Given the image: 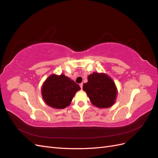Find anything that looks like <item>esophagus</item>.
Here are the masks:
<instances>
[{
	"label": "esophagus",
	"mask_w": 158,
	"mask_h": 158,
	"mask_svg": "<svg viewBox=\"0 0 158 158\" xmlns=\"http://www.w3.org/2000/svg\"><path fill=\"white\" fill-rule=\"evenodd\" d=\"M80 86L81 89H82V88H83V83H81V84H80Z\"/></svg>",
	"instance_id": "obj_1"
}]
</instances>
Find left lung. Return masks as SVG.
<instances>
[{
	"instance_id": "left-lung-1",
	"label": "left lung",
	"mask_w": 158,
	"mask_h": 158,
	"mask_svg": "<svg viewBox=\"0 0 158 158\" xmlns=\"http://www.w3.org/2000/svg\"><path fill=\"white\" fill-rule=\"evenodd\" d=\"M88 82L83 85L92 104L99 108H107L113 106L117 94L113 81L104 74L94 73L88 77Z\"/></svg>"
}]
</instances>
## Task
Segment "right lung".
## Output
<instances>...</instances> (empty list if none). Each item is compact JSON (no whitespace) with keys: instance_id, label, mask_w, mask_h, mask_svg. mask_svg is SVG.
Instances as JSON below:
<instances>
[{"instance_id":"1","label":"right lung","mask_w":158,"mask_h":158,"mask_svg":"<svg viewBox=\"0 0 158 158\" xmlns=\"http://www.w3.org/2000/svg\"><path fill=\"white\" fill-rule=\"evenodd\" d=\"M80 89V85L67 76L52 74L43 85L41 94L48 106L55 109H64L69 106L76 92Z\"/></svg>"}]
</instances>
